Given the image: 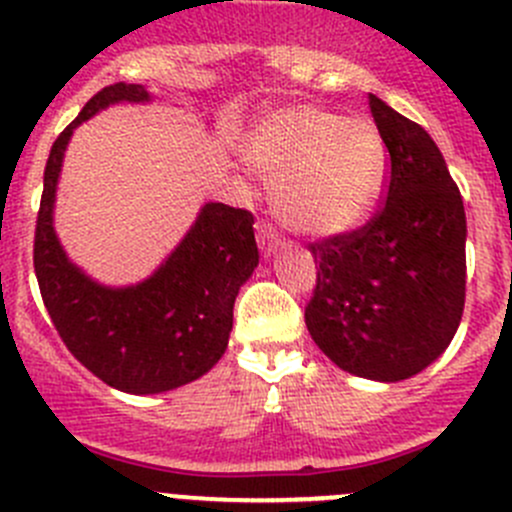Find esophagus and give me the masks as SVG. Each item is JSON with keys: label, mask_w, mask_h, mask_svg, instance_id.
Masks as SVG:
<instances>
[{"label": "esophagus", "mask_w": 512, "mask_h": 512, "mask_svg": "<svg viewBox=\"0 0 512 512\" xmlns=\"http://www.w3.org/2000/svg\"><path fill=\"white\" fill-rule=\"evenodd\" d=\"M257 245H260V250L267 257L280 247V235H277V230L270 222H257Z\"/></svg>", "instance_id": "esophagus-1"}]
</instances>
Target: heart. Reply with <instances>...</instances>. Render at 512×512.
Instances as JSON below:
<instances>
[{
    "instance_id": "obj_1",
    "label": "heart",
    "mask_w": 512,
    "mask_h": 512,
    "mask_svg": "<svg viewBox=\"0 0 512 512\" xmlns=\"http://www.w3.org/2000/svg\"><path fill=\"white\" fill-rule=\"evenodd\" d=\"M247 167L275 182V210L310 237L350 232L370 215L388 175L377 124L315 104L265 114L242 142Z\"/></svg>"
}]
</instances>
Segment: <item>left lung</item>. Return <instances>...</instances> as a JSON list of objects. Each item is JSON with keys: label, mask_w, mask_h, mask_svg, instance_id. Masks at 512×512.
<instances>
[{"label": "left lung", "mask_w": 512, "mask_h": 512, "mask_svg": "<svg viewBox=\"0 0 512 512\" xmlns=\"http://www.w3.org/2000/svg\"><path fill=\"white\" fill-rule=\"evenodd\" d=\"M388 202L365 227L310 245L320 262L305 307L315 345L350 375L400 382L433 365L465 305V207L433 137L380 97Z\"/></svg>", "instance_id": "8db88e82"}]
</instances>
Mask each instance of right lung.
Returning a JSON list of instances; mask_svg holds the SVG:
<instances>
[{"label": "right lung", "instance_id": "1", "mask_svg": "<svg viewBox=\"0 0 512 512\" xmlns=\"http://www.w3.org/2000/svg\"><path fill=\"white\" fill-rule=\"evenodd\" d=\"M152 102L142 84H109L54 140L34 232V272L59 337L89 372L130 395L167 393L217 365L240 287L260 262L247 210L207 202L147 280L112 287L74 265L54 232L64 152L79 124L109 104Z\"/></svg>", "mask_w": 512, "mask_h": 512}]
</instances>
